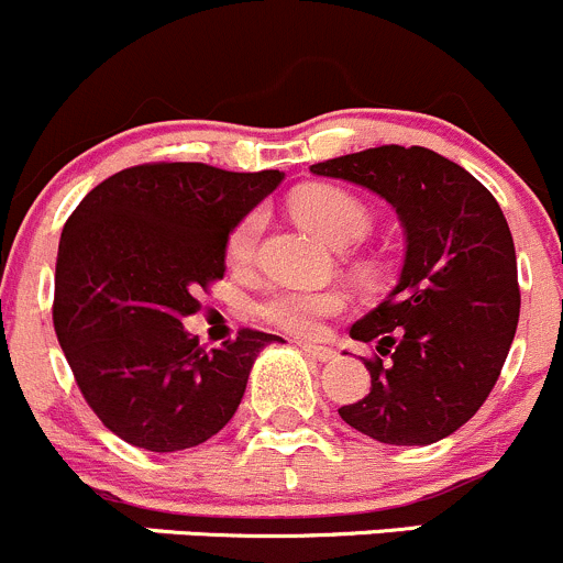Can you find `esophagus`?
I'll list each match as a JSON object with an SVG mask.
<instances>
[{"label": "esophagus", "mask_w": 563, "mask_h": 563, "mask_svg": "<svg viewBox=\"0 0 563 563\" xmlns=\"http://www.w3.org/2000/svg\"><path fill=\"white\" fill-rule=\"evenodd\" d=\"M299 349L310 356L313 362H332L334 351L329 345H318V343H308V340H299Z\"/></svg>", "instance_id": "esophagus-1"}]
</instances>
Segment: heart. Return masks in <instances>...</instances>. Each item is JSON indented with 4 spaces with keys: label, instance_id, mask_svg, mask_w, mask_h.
I'll return each instance as SVG.
<instances>
[{
    "label": "heart",
    "instance_id": "1",
    "mask_svg": "<svg viewBox=\"0 0 563 563\" xmlns=\"http://www.w3.org/2000/svg\"><path fill=\"white\" fill-rule=\"evenodd\" d=\"M299 223L308 225L313 234L334 247H349L365 240L371 231V209L354 192L338 185H310L299 190L291 201ZM261 234V214L253 212L236 223L231 231L225 255L234 266H245L253 258ZM345 305L338 291H305V288H280L258 302V316L275 327L294 334H316L323 318L340 313Z\"/></svg>",
    "mask_w": 563,
    "mask_h": 563
}]
</instances>
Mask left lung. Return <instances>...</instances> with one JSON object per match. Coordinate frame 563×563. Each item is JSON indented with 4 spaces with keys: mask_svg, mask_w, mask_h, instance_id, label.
I'll list each match as a JSON object with an SVG mask.
<instances>
[{
    "mask_svg": "<svg viewBox=\"0 0 563 563\" xmlns=\"http://www.w3.org/2000/svg\"><path fill=\"white\" fill-rule=\"evenodd\" d=\"M310 172L382 196L406 234L400 280L351 327L388 360H365L371 391L338 413L382 444H435L479 411L515 340L520 288L507 218L479 179L424 146H376Z\"/></svg>",
    "mask_w": 563,
    "mask_h": 563,
    "instance_id": "left-lung-1",
    "label": "left lung"
}]
</instances>
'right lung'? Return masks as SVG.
Instances as JSON below:
<instances>
[{
	"instance_id": "add662e5",
	"label": "right lung",
	"mask_w": 563,
	"mask_h": 563,
	"mask_svg": "<svg viewBox=\"0 0 563 563\" xmlns=\"http://www.w3.org/2000/svg\"><path fill=\"white\" fill-rule=\"evenodd\" d=\"M283 181L207 163H146L108 176L67 218L54 329L84 400L128 444L179 452L229 424L255 356L277 334L240 329L203 351L181 318L225 275L242 218Z\"/></svg>"
}]
</instances>
